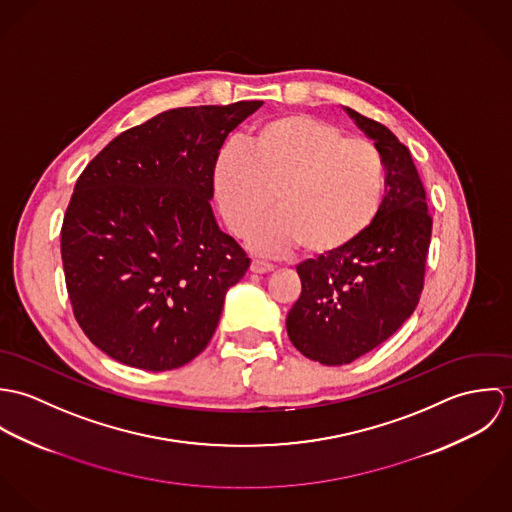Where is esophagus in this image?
Here are the masks:
<instances>
[{"label": "esophagus", "mask_w": 512, "mask_h": 512, "mask_svg": "<svg viewBox=\"0 0 512 512\" xmlns=\"http://www.w3.org/2000/svg\"><path fill=\"white\" fill-rule=\"evenodd\" d=\"M272 270H274V266H272L270 262L252 260V264H250V272H254V274H268V272H272Z\"/></svg>", "instance_id": "1"}]
</instances>
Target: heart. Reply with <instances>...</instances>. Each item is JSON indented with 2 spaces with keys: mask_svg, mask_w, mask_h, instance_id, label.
I'll return each instance as SVG.
<instances>
[{
  "mask_svg": "<svg viewBox=\"0 0 512 512\" xmlns=\"http://www.w3.org/2000/svg\"><path fill=\"white\" fill-rule=\"evenodd\" d=\"M213 187L228 228L240 236L274 201L278 213L250 232L258 254L299 244L307 256H329L357 242L376 219L384 163L376 147L345 138L335 124L286 114L258 124L244 149L222 147Z\"/></svg>",
  "mask_w": 512,
  "mask_h": 512,
  "instance_id": "b5f03b06",
  "label": "heart"
}]
</instances>
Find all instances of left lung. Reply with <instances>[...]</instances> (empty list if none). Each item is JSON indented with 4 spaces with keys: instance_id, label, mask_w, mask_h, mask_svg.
Instances as JSON below:
<instances>
[{
    "instance_id": "left-lung-1",
    "label": "left lung",
    "mask_w": 512,
    "mask_h": 512,
    "mask_svg": "<svg viewBox=\"0 0 512 512\" xmlns=\"http://www.w3.org/2000/svg\"><path fill=\"white\" fill-rule=\"evenodd\" d=\"M345 110L382 157L386 195L357 242L297 266L301 295L286 329L301 355L327 366L363 357L414 313L432 238L426 189L408 147L386 126Z\"/></svg>"
}]
</instances>
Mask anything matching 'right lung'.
I'll return each instance as SVG.
<instances>
[{"mask_svg": "<svg viewBox=\"0 0 512 512\" xmlns=\"http://www.w3.org/2000/svg\"><path fill=\"white\" fill-rule=\"evenodd\" d=\"M264 102L161 112L80 173L61 228L73 313L108 357L144 370L193 361L250 266L215 220V159Z\"/></svg>", "mask_w": 512, "mask_h": 512, "instance_id": "1", "label": "right lung"}]
</instances>
